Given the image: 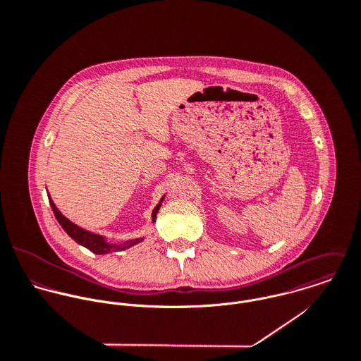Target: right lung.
<instances>
[{"label":"right lung","mask_w":361,"mask_h":361,"mask_svg":"<svg viewBox=\"0 0 361 361\" xmlns=\"http://www.w3.org/2000/svg\"><path fill=\"white\" fill-rule=\"evenodd\" d=\"M164 199H161L159 204L155 207L154 211H153V222H155V218H157V212L161 207ZM49 202H50V206H51L52 211H54V215L56 218V221L59 222V225L62 226V229L79 245L87 247L90 252L96 253V255H105V253H109V252H119V250H125V249H129L130 246H135L137 243H140L143 239H132V240H128V242H123L121 245H112V243H108L104 240L103 236L100 235H96V233H92L78 225H75L73 222H71L66 216H63L59 209L55 207L54 202L51 200V197H49Z\"/></svg>","instance_id":"right-lung-1"}]
</instances>
